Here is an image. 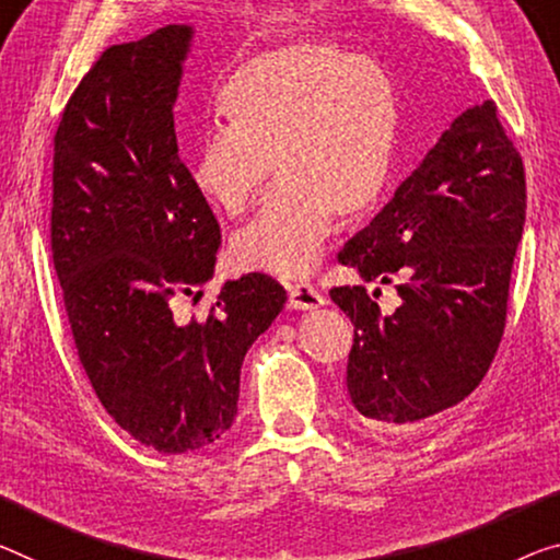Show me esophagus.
<instances>
[{
	"instance_id": "34e87169",
	"label": "esophagus",
	"mask_w": 560,
	"mask_h": 560,
	"mask_svg": "<svg viewBox=\"0 0 560 560\" xmlns=\"http://www.w3.org/2000/svg\"><path fill=\"white\" fill-rule=\"evenodd\" d=\"M325 305V298L313 285H288L290 310H317Z\"/></svg>"
}]
</instances>
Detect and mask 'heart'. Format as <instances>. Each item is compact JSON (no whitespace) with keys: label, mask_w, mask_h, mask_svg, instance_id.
I'll use <instances>...</instances> for the list:
<instances>
[{"label":"heart","mask_w":560,"mask_h":560,"mask_svg":"<svg viewBox=\"0 0 560 560\" xmlns=\"http://www.w3.org/2000/svg\"><path fill=\"white\" fill-rule=\"evenodd\" d=\"M230 125L205 127L190 162L197 195L237 218L275 172L260 214L230 237L240 270L303 278L332 218L358 220L388 179L398 105L390 74L365 55L295 39L245 59L220 92Z\"/></svg>","instance_id":"heart-1"}]
</instances>
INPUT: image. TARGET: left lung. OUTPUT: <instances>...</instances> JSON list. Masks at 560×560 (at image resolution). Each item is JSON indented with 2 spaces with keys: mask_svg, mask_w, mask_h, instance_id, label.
<instances>
[{
  "mask_svg": "<svg viewBox=\"0 0 560 560\" xmlns=\"http://www.w3.org/2000/svg\"><path fill=\"white\" fill-rule=\"evenodd\" d=\"M526 222V175L493 102L453 119L393 200L338 260L365 282H395L383 315L363 285L332 288L352 320L348 395L368 425L402 428L458 406L493 363L513 257Z\"/></svg>",
  "mask_w": 560,
  "mask_h": 560,
  "instance_id": "obj_1",
  "label": "left lung"
}]
</instances>
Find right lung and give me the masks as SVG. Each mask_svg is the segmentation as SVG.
<instances>
[{"label":"right lung","mask_w":560,"mask_h":560,"mask_svg":"<svg viewBox=\"0 0 560 560\" xmlns=\"http://www.w3.org/2000/svg\"><path fill=\"white\" fill-rule=\"evenodd\" d=\"M192 37L167 24L102 51L62 112L51 172V260L77 355L115 423L167 455L228 433L245 352L288 300L250 272L205 320L172 315L179 295H202L220 247L172 112Z\"/></svg>","instance_id":"right-lung-1"}]
</instances>
